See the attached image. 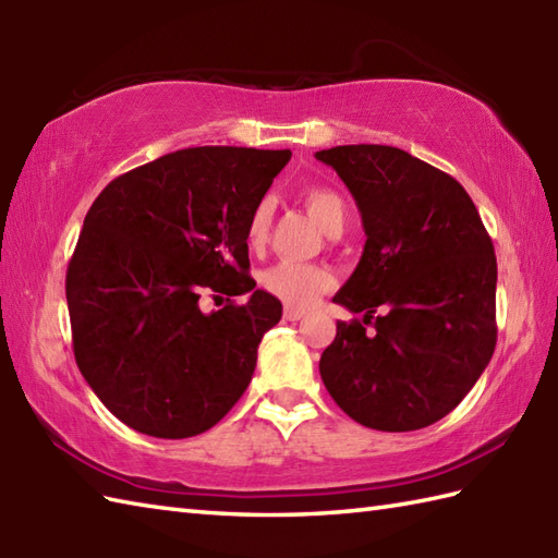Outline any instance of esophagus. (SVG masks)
<instances>
[{
    "label": "esophagus",
    "mask_w": 558,
    "mask_h": 558,
    "mask_svg": "<svg viewBox=\"0 0 558 558\" xmlns=\"http://www.w3.org/2000/svg\"><path fill=\"white\" fill-rule=\"evenodd\" d=\"M304 316H306L304 310H294V306H288V310H286L288 322H300V318H304Z\"/></svg>",
    "instance_id": "esophagus-1"
}]
</instances>
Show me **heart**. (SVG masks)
Listing matches in <instances>:
<instances>
[{
	"label": "heart",
	"instance_id": "obj_1",
	"mask_svg": "<svg viewBox=\"0 0 558 558\" xmlns=\"http://www.w3.org/2000/svg\"><path fill=\"white\" fill-rule=\"evenodd\" d=\"M302 201L306 210L312 213V218L322 225L326 232L333 230L336 225H342V228H345L348 208H345V201H342V196L336 192V189L324 186V184L304 186ZM270 222H272V198L266 196L258 201V204L252 208V213H248L246 230H244L246 246L258 248L264 244L268 240ZM258 282L260 288L270 292L272 298H278L280 302H286L290 306H310L312 302H316L318 294L330 288V272L322 266L302 264V260H278V264L260 270Z\"/></svg>",
	"mask_w": 558,
	"mask_h": 558
}]
</instances>
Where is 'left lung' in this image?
Instances as JSON below:
<instances>
[{
	"label": "left lung",
	"mask_w": 558,
	"mask_h": 558,
	"mask_svg": "<svg viewBox=\"0 0 558 558\" xmlns=\"http://www.w3.org/2000/svg\"><path fill=\"white\" fill-rule=\"evenodd\" d=\"M316 158L348 184L366 232L333 302L374 318V333L357 318L338 322L318 372L354 422L422 429L470 393L494 354L492 236L460 182L405 150L360 144Z\"/></svg>",
	"instance_id": "obj_1"
}]
</instances>
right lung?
<instances>
[{
	"label": "right lung",
	"instance_id": "add662e5",
	"mask_svg": "<svg viewBox=\"0 0 558 558\" xmlns=\"http://www.w3.org/2000/svg\"><path fill=\"white\" fill-rule=\"evenodd\" d=\"M290 150L168 153L102 189L66 268L71 342L102 405L132 429L189 438L242 398L282 304L254 290L244 240ZM204 291L250 292L204 315Z\"/></svg>",
	"mask_w": 558,
	"mask_h": 558
}]
</instances>
